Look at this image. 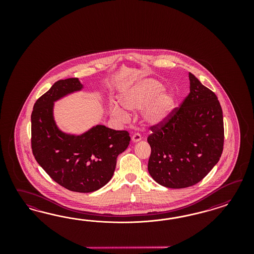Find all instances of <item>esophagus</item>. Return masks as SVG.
I'll list each match as a JSON object with an SVG mask.
<instances>
[{"label":"esophagus","mask_w":254,"mask_h":254,"mask_svg":"<svg viewBox=\"0 0 254 254\" xmlns=\"http://www.w3.org/2000/svg\"><path fill=\"white\" fill-rule=\"evenodd\" d=\"M132 141L133 142H138L140 139H141V136L138 134V133H135L133 136H132Z\"/></svg>","instance_id":"obj_1"}]
</instances>
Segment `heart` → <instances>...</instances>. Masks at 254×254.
<instances>
[{
    "instance_id": "obj_1",
    "label": "heart",
    "mask_w": 254,
    "mask_h": 254,
    "mask_svg": "<svg viewBox=\"0 0 254 254\" xmlns=\"http://www.w3.org/2000/svg\"><path fill=\"white\" fill-rule=\"evenodd\" d=\"M120 100L127 110L138 111L142 109L141 120L148 126L164 122L175 104L173 95L164 90V85L154 79L140 80L124 93ZM112 114L122 122H127L130 118L128 113L118 105L113 107Z\"/></svg>"
}]
</instances>
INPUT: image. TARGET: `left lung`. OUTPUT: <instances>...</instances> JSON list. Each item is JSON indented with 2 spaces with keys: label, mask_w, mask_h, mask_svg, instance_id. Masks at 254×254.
I'll list each match as a JSON object with an SVG mask.
<instances>
[{
  "label": "left lung",
  "mask_w": 254,
  "mask_h": 254,
  "mask_svg": "<svg viewBox=\"0 0 254 254\" xmlns=\"http://www.w3.org/2000/svg\"><path fill=\"white\" fill-rule=\"evenodd\" d=\"M190 93L168 118L150 127L148 171L168 188L196 185L208 175L223 150V110L215 93L189 72Z\"/></svg>",
  "instance_id": "8db88e82"
}]
</instances>
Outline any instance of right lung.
Masks as SVG:
<instances>
[{
    "instance_id": "1",
    "label": "right lung",
    "mask_w": 254,
    "mask_h": 254,
    "mask_svg": "<svg viewBox=\"0 0 254 254\" xmlns=\"http://www.w3.org/2000/svg\"><path fill=\"white\" fill-rule=\"evenodd\" d=\"M82 87L77 78L59 80L36 100L31 113V149L39 165L57 184L72 192H91L112 179L116 158L127 148L130 137L127 131L101 125L80 136L58 128L54 101Z\"/></svg>"
}]
</instances>
